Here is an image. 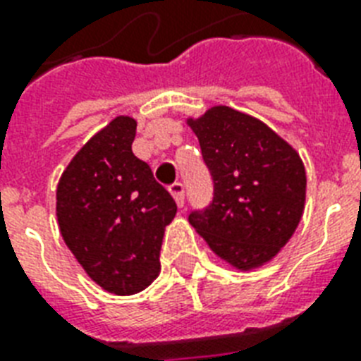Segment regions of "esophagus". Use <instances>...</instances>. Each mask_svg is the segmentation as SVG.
Wrapping results in <instances>:
<instances>
[{
	"label": "esophagus",
	"instance_id": "34e87169",
	"mask_svg": "<svg viewBox=\"0 0 361 361\" xmlns=\"http://www.w3.org/2000/svg\"><path fill=\"white\" fill-rule=\"evenodd\" d=\"M170 195L174 197L176 204L180 206V208H183V202H185V187H183V183H180V181H176V183H172V185L169 187Z\"/></svg>",
	"mask_w": 361,
	"mask_h": 361
}]
</instances>
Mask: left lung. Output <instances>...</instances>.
Listing matches in <instances>:
<instances>
[{
	"mask_svg": "<svg viewBox=\"0 0 361 361\" xmlns=\"http://www.w3.org/2000/svg\"><path fill=\"white\" fill-rule=\"evenodd\" d=\"M185 123L214 178V202L189 215L217 258L240 271L269 264L294 236L307 195L300 153L255 116L215 104Z\"/></svg>",
	"mask_w": 361,
	"mask_h": 361,
	"instance_id": "obj_1",
	"label": "left lung"
}]
</instances>
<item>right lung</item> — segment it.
<instances>
[{
    "instance_id": "1",
    "label": "right lung",
    "mask_w": 361,
    "mask_h": 361,
    "mask_svg": "<svg viewBox=\"0 0 361 361\" xmlns=\"http://www.w3.org/2000/svg\"><path fill=\"white\" fill-rule=\"evenodd\" d=\"M136 120L116 116L71 159L56 189L61 238L103 290L130 296L161 271L164 228L178 206L135 157Z\"/></svg>"
}]
</instances>
